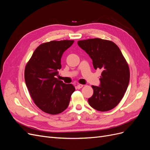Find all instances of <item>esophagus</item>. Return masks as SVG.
<instances>
[{
  "instance_id": "obj_1",
  "label": "esophagus",
  "mask_w": 150,
  "mask_h": 150,
  "mask_svg": "<svg viewBox=\"0 0 150 150\" xmlns=\"http://www.w3.org/2000/svg\"><path fill=\"white\" fill-rule=\"evenodd\" d=\"M83 84H79L77 85V88H78V89H81V88H83Z\"/></svg>"
}]
</instances>
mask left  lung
<instances>
[{
	"label": "left lung",
	"mask_w": 150,
	"mask_h": 150,
	"mask_svg": "<svg viewBox=\"0 0 150 150\" xmlns=\"http://www.w3.org/2000/svg\"><path fill=\"white\" fill-rule=\"evenodd\" d=\"M78 46L93 60L95 69L103 71L100 86H92L93 94L89 105L99 111H108L120 103L128 88L129 69L117 45L111 40L99 38L78 41Z\"/></svg>",
	"instance_id": "left-lung-1"
}]
</instances>
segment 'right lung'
Segmentation results:
<instances>
[{"mask_svg":"<svg viewBox=\"0 0 150 150\" xmlns=\"http://www.w3.org/2000/svg\"><path fill=\"white\" fill-rule=\"evenodd\" d=\"M74 40H52L36 48L25 67V84L35 105L50 115H57L69 106L75 88L56 78L61 59Z\"/></svg>","mask_w":150,"mask_h":150,"instance_id":"obj_1","label":"right lung"}]
</instances>
